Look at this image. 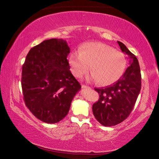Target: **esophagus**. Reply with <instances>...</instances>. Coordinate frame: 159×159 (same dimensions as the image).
I'll return each mask as SVG.
<instances>
[{"mask_svg":"<svg viewBox=\"0 0 159 159\" xmlns=\"http://www.w3.org/2000/svg\"><path fill=\"white\" fill-rule=\"evenodd\" d=\"M82 88H83V89H90V88H91L90 86L85 85H82Z\"/></svg>","mask_w":159,"mask_h":159,"instance_id":"34e87169","label":"esophagus"}]
</instances>
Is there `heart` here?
Returning <instances> with one entry per match:
<instances>
[{
  "instance_id": "b5f03b06",
  "label": "heart",
  "mask_w": 159,
  "mask_h": 159,
  "mask_svg": "<svg viewBox=\"0 0 159 159\" xmlns=\"http://www.w3.org/2000/svg\"><path fill=\"white\" fill-rule=\"evenodd\" d=\"M72 72L81 78L89 71L98 84L108 86L118 81L124 74L126 59L123 53L108 45L88 43L81 45L80 52H73L69 57Z\"/></svg>"
}]
</instances>
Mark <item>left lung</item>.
Here are the masks:
<instances>
[{
  "label": "left lung",
  "mask_w": 159,
  "mask_h": 159,
  "mask_svg": "<svg viewBox=\"0 0 159 159\" xmlns=\"http://www.w3.org/2000/svg\"><path fill=\"white\" fill-rule=\"evenodd\" d=\"M120 50L129 58V66L122 77L106 88H95L99 100L93 104V113L104 126H114L123 121L133 110L141 90L140 67L135 55L123 43L118 41Z\"/></svg>",
  "instance_id": "obj_1"
}]
</instances>
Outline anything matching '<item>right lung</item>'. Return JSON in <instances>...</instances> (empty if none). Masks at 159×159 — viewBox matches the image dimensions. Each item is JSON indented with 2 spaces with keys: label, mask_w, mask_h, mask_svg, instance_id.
<instances>
[{
  "label": "right lung",
  "mask_w": 159,
  "mask_h": 159,
  "mask_svg": "<svg viewBox=\"0 0 159 159\" xmlns=\"http://www.w3.org/2000/svg\"><path fill=\"white\" fill-rule=\"evenodd\" d=\"M69 52L66 41L51 39L32 48L26 55L21 73L24 100L41 121L62 120L81 88L70 71L66 59Z\"/></svg>",
  "instance_id": "right-lung-1"
}]
</instances>
